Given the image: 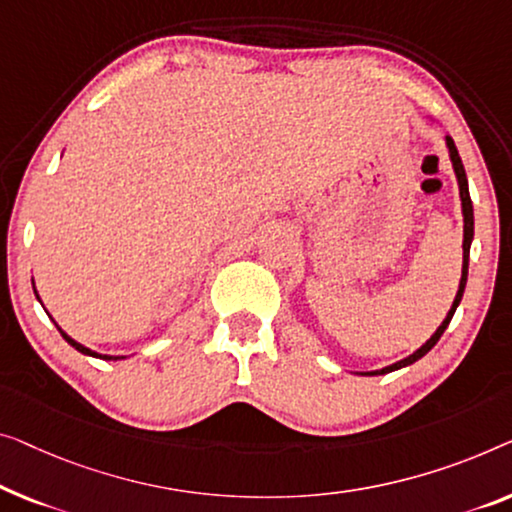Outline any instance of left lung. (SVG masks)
Returning a JSON list of instances; mask_svg holds the SVG:
<instances>
[{"label": "left lung", "mask_w": 512, "mask_h": 512, "mask_svg": "<svg viewBox=\"0 0 512 512\" xmlns=\"http://www.w3.org/2000/svg\"><path fill=\"white\" fill-rule=\"evenodd\" d=\"M446 147H448V156H451V163H453V170H455V177H457V186H460V200H462V216H464V241H462V278H460V287H457V294H455V301L451 305V310H448V315L444 322L437 331L432 333V338L425 342L423 347H418L414 354H409L407 358H402V361L393 363V365H386V368L381 370H372V372H358V375L363 377H375V375H386V372H393V370H400V368H407V365L416 363L418 358H423L430 349L437 345L441 335L448 329V324H451V319L455 315L457 305L462 301V294H464V287H467V273H469V250H471V241H474V204H471V195H469V181H467V172H464V165H462V158L457 154V147L453 142L451 135H446Z\"/></svg>", "instance_id": "8db88e82"}]
</instances>
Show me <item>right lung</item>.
<instances>
[{
    "instance_id": "obj_1",
    "label": "right lung",
    "mask_w": 512,
    "mask_h": 512,
    "mask_svg": "<svg viewBox=\"0 0 512 512\" xmlns=\"http://www.w3.org/2000/svg\"><path fill=\"white\" fill-rule=\"evenodd\" d=\"M32 285H34V280H32ZM34 294H36V299H38V292H36V287H34ZM38 301H41V299H38ZM45 312H48V310H45ZM50 319H52V317H50ZM52 322H55V319H52ZM55 326H57V322H55ZM57 329H59V333H61V338H64V340H66L68 345H71V347L78 349L80 354H85V356H94V358H103V361H119V358H126V356H108V354H98V352H91L89 347L80 345V342H78V340H73L71 335H68L66 331H61V326H57Z\"/></svg>"
}]
</instances>
